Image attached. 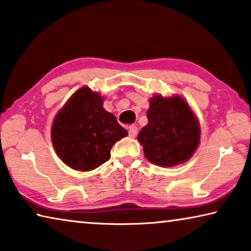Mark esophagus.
Instances as JSON below:
<instances>
[{"mask_svg": "<svg viewBox=\"0 0 251 251\" xmlns=\"http://www.w3.org/2000/svg\"><path fill=\"white\" fill-rule=\"evenodd\" d=\"M137 133H138V128L136 126H134V125H131V126H129V128H128V134H129V136L130 137H135L136 135H137Z\"/></svg>", "mask_w": 251, "mask_h": 251, "instance_id": "34e87169", "label": "esophagus"}]
</instances>
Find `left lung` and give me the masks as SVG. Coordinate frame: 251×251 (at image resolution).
<instances>
[{
	"mask_svg": "<svg viewBox=\"0 0 251 251\" xmlns=\"http://www.w3.org/2000/svg\"><path fill=\"white\" fill-rule=\"evenodd\" d=\"M147 118L148 124L137 139L151 164L172 167L193 156L201 141V126L184 99L155 95L150 100Z\"/></svg>",
	"mask_w": 251,
	"mask_h": 251,
	"instance_id": "left-lung-1",
	"label": "left lung"
}]
</instances>
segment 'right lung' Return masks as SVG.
<instances>
[{
	"label": "right lung",
	"instance_id": "obj_1",
	"mask_svg": "<svg viewBox=\"0 0 251 251\" xmlns=\"http://www.w3.org/2000/svg\"><path fill=\"white\" fill-rule=\"evenodd\" d=\"M103 97L84 86L76 91L55 116L50 137L67 166L88 172L110 158L114 144L128 133L103 107Z\"/></svg>",
	"mask_w": 251,
	"mask_h": 251
}]
</instances>
